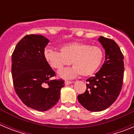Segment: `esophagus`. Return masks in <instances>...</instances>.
Returning a JSON list of instances; mask_svg holds the SVG:
<instances>
[{
  "mask_svg": "<svg viewBox=\"0 0 134 134\" xmlns=\"http://www.w3.org/2000/svg\"><path fill=\"white\" fill-rule=\"evenodd\" d=\"M73 82L72 81H68V80H66L65 81V85H71V84Z\"/></svg>",
  "mask_w": 134,
  "mask_h": 134,
  "instance_id": "obj_1",
  "label": "esophagus"
}]
</instances>
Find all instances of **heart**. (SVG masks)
Instances as JSON below:
<instances>
[{"mask_svg":"<svg viewBox=\"0 0 134 134\" xmlns=\"http://www.w3.org/2000/svg\"><path fill=\"white\" fill-rule=\"evenodd\" d=\"M43 55L49 65L56 69L68 66L72 62L73 67L58 72L60 77L67 79L79 74L82 76L92 75L99 69L103 60V52L100 48L77 42L64 46L61 52L46 48Z\"/></svg>","mask_w":134,"mask_h":134,"instance_id":"heart-1","label":"heart"}]
</instances>
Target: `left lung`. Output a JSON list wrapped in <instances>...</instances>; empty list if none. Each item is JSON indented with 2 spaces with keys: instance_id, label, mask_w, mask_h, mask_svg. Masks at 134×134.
<instances>
[{
  "instance_id": "1",
  "label": "left lung",
  "mask_w": 134,
  "mask_h": 134,
  "mask_svg": "<svg viewBox=\"0 0 134 134\" xmlns=\"http://www.w3.org/2000/svg\"><path fill=\"white\" fill-rule=\"evenodd\" d=\"M105 52V60L94 76L86 80L85 93L78 100L90 111H101L109 107L118 97L124 80V55L115 41L100 36L98 39Z\"/></svg>"
}]
</instances>
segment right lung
I'll use <instances>...</instances> for the list:
<instances>
[{
  "label": "right lung",
  "mask_w": 134,
  "mask_h": 134,
  "mask_svg": "<svg viewBox=\"0 0 134 134\" xmlns=\"http://www.w3.org/2000/svg\"><path fill=\"white\" fill-rule=\"evenodd\" d=\"M49 40L41 35H27L19 41L12 55V77L19 99L28 107L46 111L58 103L64 80L55 76L44 58Z\"/></svg>",
  "instance_id": "add662e5"
}]
</instances>
